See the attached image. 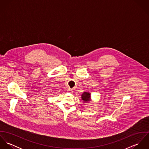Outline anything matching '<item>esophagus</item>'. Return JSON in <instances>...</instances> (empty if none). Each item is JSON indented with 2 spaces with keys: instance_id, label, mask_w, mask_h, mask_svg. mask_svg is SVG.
<instances>
[{
  "instance_id": "obj_1",
  "label": "esophagus",
  "mask_w": 149,
  "mask_h": 149,
  "mask_svg": "<svg viewBox=\"0 0 149 149\" xmlns=\"http://www.w3.org/2000/svg\"><path fill=\"white\" fill-rule=\"evenodd\" d=\"M68 92H69V93H72L73 91H72V90L71 89H68Z\"/></svg>"
}]
</instances>
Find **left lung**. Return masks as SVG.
I'll list each match as a JSON object with an SVG mask.
<instances>
[{
    "label": "left lung",
    "mask_w": 149,
    "mask_h": 149,
    "mask_svg": "<svg viewBox=\"0 0 149 149\" xmlns=\"http://www.w3.org/2000/svg\"><path fill=\"white\" fill-rule=\"evenodd\" d=\"M81 99L84 103H88L91 100V93L88 92H83V93L81 95Z\"/></svg>",
    "instance_id": "1"
}]
</instances>
